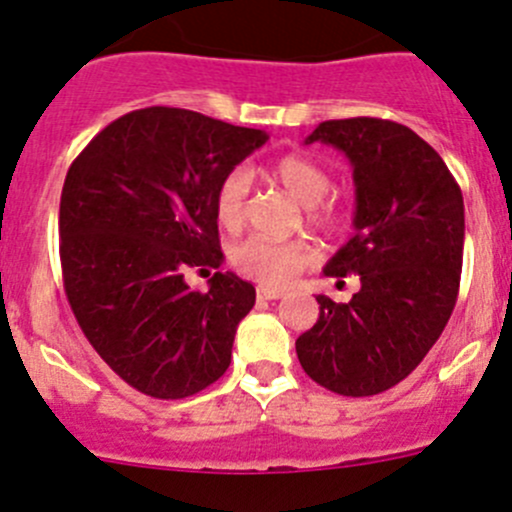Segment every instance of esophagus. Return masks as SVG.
Returning a JSON list of instances; mask_svg holds the SVG:
<instances>
[{
    "mask_svg": "<svg viewBox=\"0 0 512 512\" xmlns=\"http://www.w3.org/2000/svg\"><path fill=\"white\" fill-rule=\"evenodd\" d=\"M282 289H270V287H257V297L260 299H280L282 297Z\"/></svg>",
    "mask_w": 512,
    "mask_h": 512,
    "instance_id": "obj_1",
    "label": "esophagus"
}]
</instances>
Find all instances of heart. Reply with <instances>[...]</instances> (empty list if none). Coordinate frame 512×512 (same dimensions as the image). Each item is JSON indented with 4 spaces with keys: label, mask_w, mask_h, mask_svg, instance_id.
<instances>
[{
    "label": "heart",
    "mask_w": 512,
    "mask_h": 512,
    "mask_svg": "<svg viewBox=\"0 0 512 512\" xmlns=\"http://www.w3.org/2000/svg\"><path fill=\"white\" fill-rule=\"evenodd\" d=\"M270 173L285 185L299 203L307 205V208L318 205L312 213L314 225H319L327 232H337L347 225L342 210L332 208V205H319L327 198L329 190H332V178L312 158L289 153V156L277 158L270 165ZM247 193H250V170L247 168H232L220 180L218 190H215V218L227 230L240 227ZM230 260L242 277L277 289L287 287L304 267L312 265L314 252L304 242H282L262 235H252L242 240L240 245L232 247Z\"/></svg>",
    "instance_id": "obj_1"
}]
</instances>
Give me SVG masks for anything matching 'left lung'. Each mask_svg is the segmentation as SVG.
<instances>
[{"mask_svg":"<svg viewBox=\"0 0 512 512\" xmlns=\"http://www.w3.org/2000/svg\"><path fill=\"white\" fill-rule=\"evenodd\" d=\"M339 148L354 168V235L324 275H359L347 304L317 294L319 319L297 339L302 369L342 396L404 381L441 337L463 267V195L443 158L381 118L324 121L304 143Z\"/></svg>","mask_w":512,"mask_h":512,"instance_id":"1","label":"left lung"}]
</instances>
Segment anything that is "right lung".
<instances>
[{"label": "right lung", "instance_id": "right-lung-1", "mask_svg": "<svg viewBox=\"0 0 512 512\" xmlns=\"http://www.w3.org/2000/svg\"><path fill=\"white\" fill-rule=\"evenodd\" d=\"M267 138L185 108L151 106L108 123L66 173V297L91 347L141 394L185 399L230 366L255 287L235 272H215L208 292H195L183 275L223 265L215 190Z\"/></svg>", "mask_w": 512, "mask_h": 512}]
</instances>
